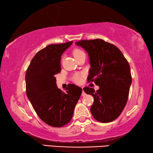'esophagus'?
Masks as SVG:
<instances>
[{"label":"esophagus","mask_w":153,"mask_h":153,"mask_svg":"<svg viewBox=\"0 0 153 153\" xmlns=\"http://www.w3.org/2000/svg\"><path fill=\"white\" fill-rule=\"evenodd\" d=\"M82 88L83 89V88ZM82 97H85V96H86V93L84 92V90H82Z\"/></svg>","instance_id":"1"}]
</instances>
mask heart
<instances>
[{
    "label": "heart",
    "instance_id": "b5f03b06",
    "mask_svg": "<svg viewBox=\"0 0 153 153\" xmlns=\"http://www.w3.org/2000/svg\"><path fill=\"white\" fill-rule=\"evenodd\" d=\"M84 53L82 51L79 50V49H75V50L73 51V55L74 56V57H76L77 56H78L81 54H84ZM82 75L81 74H74L73 76H72V80L73 82L76 83V84H78L82 80Z\"/></svg>",
    "mask_w": 153,
    "mask_h": 153
}]
</instances>
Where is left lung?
I'll return each instance as SVG.
<instances>
[{"label":"left lung","instance_id":"1","mask_svg":"<svg viewBox=\"0 0 153 153\" xmlns=\"http://www.w3.org/2000/svg\"><path fill=\"white\" fill-rule=\"evenodd\" d=\"M76 45L88 53L91 68L88 82H94L99 86L97 91L89 87L83 88L94 98L92 115L100 122L113 121L120 115L128 99L132 80L128 61L117 46L102 39L83 40Z\"/></svg>","mask_w":153,"mask_h":153}]
</instances>
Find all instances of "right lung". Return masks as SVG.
I'll use <instances>...</instances> for the list:
<instances>
[{
    "label": "right lung",
    "instance_id": "obj_1",
    "mask_svg": "<svg viewBox=\"0 0 153 153\" xmlns=\"http://www.w3.org/2000/svg\"><path fill=\"white\" fill-rule=\"evenodd\" d=\"M72 42L53 44L39 51L25 73L26 94L33 109L44 122L55 128L71 121L82 92L75 84H69L65 92L56 86L55 76L61 70V55Z\"/></svg>",
    "mask_w": 153,
    "mask_h": 153
}]
</instances>
